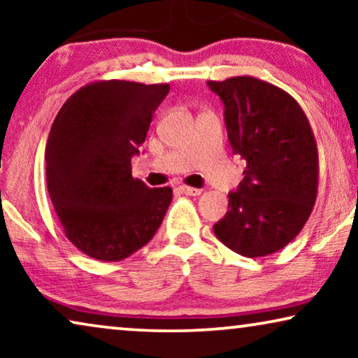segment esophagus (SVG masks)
Returning <instances> with one entry per match:
<instances>
[{
    "label": "esophagus",
    "instance_id": "obj_1",
    "mask_svg": "<svg viewBox=\"0 0 358 358\" xmlns=\"http://www.w3.org/2000/svg\"><path fill=\"white\" fill-rule=\"evenodd\" d=\"M179 192L180 194H185V195H192V197H195V195L202 194V190L195 189V187H189V185H180Z\"/></svg>",
    "mask_w": 358,
    "mask_h": 358
}]
</instances>
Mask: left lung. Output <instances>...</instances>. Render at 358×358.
I'll use <instances>...</instances> for the list:
<instances>
[{"label": "left lung", "mask_w": 358, "mask_h": 358, "mask_svg": "<svg viewBox=\"0 0 358 358\" xmlns=\"http://www.w3.org/2000/svg\"><path fill=\"white\" fill-rule=\"evenodd\" d=\"M222 97L233 153L244 179L228 194L215 236L244 257H264L298 236L317 195L320 159L310 120L287 91L254 76L207 81Z\"/></svg>", "instance_id": "8db88e82"}]
</instances>
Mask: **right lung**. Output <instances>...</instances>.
<instances>
[{
  "label": "right lung",
  "mask_w": 358,
  "mask_h": 358,
  "mask_svg": "<svg viewBox=\"0 0 358 358\" xmlns=\"http://www.w3.org/2000/svg\"><path fill=\"white\" fill-rule=\"evenodd\" d=\"M168 92L166 83L92 81L68 97L53 120L47 189L65 236L86 256L122 261L158 231L173 189L135 179L131 156Z\"/></svg>",
  "instance_id": "add662e5"
}]
</instances>
